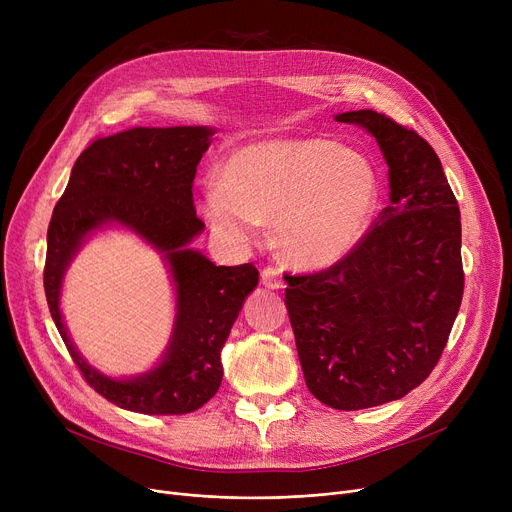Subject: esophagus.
<instances>
[{
  "mask_svg": "<svg viewBox=\"0 0 512 512\" xmlns=\"http://www.w3.org/2000/svg\"><path fill=\"white\" fill-rule=\"evenodd\" d=\"M261 282L267 288H282V284H284L282 272L278 270L276 265H267V267H263V272H261Z\"/></svg>",
  "mask_w": 512,
  "mask_h": 512,
  "instance_id": "1",
  "label": "esophagus"
}]
</instances>
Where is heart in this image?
I'll use <instances>...</instances> for the list:
<instances>
[{
    "mask_svg": "<svg viewBox=\"0 0 512 512\" xmlns=\"http://www.w3.org/2000/svg\"><path fill=\"white\" fill-rule=\"evenodd\" d=\"M380 201L371 161L326 139H270L226 157L203 209L220 236L247 242L274 222L284 257L301 267L351 253Z\"/></svg>",
    "mask_w": 512,
    "mask_h": 512,
    "instance_id": "heart-1",
    "label": "heart"
}]
</instances>
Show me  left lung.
Listing matches in <instances>:
<instances>
[{
	"label": "left lung",
	"mask_w": 512,
	"mask_h": 512,
	"mask_svg": "<svg viewBox=\"0 0 512 512\" xmlns=\"http://www.w3.org/2000/svg\"><path fill=\"white\" fill-rule=\"evenodd\" d=\"M378 141L390 205L328 270L286 276L311 394L338 411L398 400L438 365L465 288L461 211L423 137L373 110L344 112Z\"/></svg>",
	"instance_id": "left-lung-1"
}]
</instances>
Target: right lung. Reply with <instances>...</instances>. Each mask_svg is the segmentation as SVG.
<instances>
[{"label":"right lung","mask_w":512,"mask_h":512,"mask_svg":"<svg viewBox=\"0 0 512 512\" xmlns=\"http://www.w3.org/2000/svg\"><path fill=\"white\" fill-rule=\"evenodd\" d=\"M211 128H130L97 137L74 161L47 230L45 297L56 328L85 382L114 405L147 415L201 409L222 384V346L247 294L257 286L253 263L213 265L186 249L205 224L197 218L193 180ZM116 221L167 253L177 282V326L169 353L153 372L112 381L87 366L71 346L59 315V288L79 242Z\"/></svg>","instance_id":"obj_1"}]
</instances>
